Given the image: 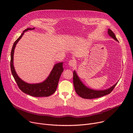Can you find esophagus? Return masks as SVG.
Listing matches in <instances>:
<instances>
[{"label": "esophagus", "mask_w": 133, "mask_h": 133, "mask_svg": "<svg viewBox=\"0 0 133 133\" xmlns=\"http://www.w3.org/2000/svg\"><path fill=\"white\" fill-rule=\"evenodd\" d=\"M68 64H69V65L70 67H74L75 66V65H76V63H75V61L74 60H70L69 61Z\"/></svg>", "instance_id": "obj_1"}]
</instances>
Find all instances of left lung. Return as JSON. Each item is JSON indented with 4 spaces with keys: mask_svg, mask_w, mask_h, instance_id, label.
Here are the masks:
<instances>
[{
    "mask_svg": "<svg viewBox=\"0 0 133 133\" xmlns=\"http://www.w3.org/2000/svg\"><path fill=\"white\" fill-rule=\"evenodd\" d=\"M108 34L110 36L113 38L116 41L118 42V40L116 37V35L114 32L110 29H108ZM73 83L75 88V90L76 94L81 97L85 99H94L99 98V97L105 96L109 94L113 90L114 87L117 84V82L114 85L105 90H94L90 89V88L85 86L81 79L79 78V77L77 75L76 72H73Z\"/></svg>",
    "mask_w": 133,
    "mask_h": 133,
    "instance_id": "obj_1",
    "label": "left lung"
}]
</instances>
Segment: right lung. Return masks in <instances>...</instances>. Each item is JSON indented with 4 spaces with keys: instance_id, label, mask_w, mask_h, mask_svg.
<instances>
[{
    "instance_id": "add662e5",
    "label": "right lung",
    "mask_w": 133,
    "mask_h": 133,
    "mask_svg": "<svg viewBox=\"0 0 133 133\" xmlns=\"http://www.w3.org/2000/svg\"><path fill=\"white\" fill-rule=\"evenodd\" d=\"M33 28L25 29L21 36L14 43L11 53V69L13 76L14 78L19 89L24 93L33 97H48L54 94L57 89L60 77L63 72V63H57L53 67L48 77L43 82L38 83H28L21 79L16 74L13 65L14 52L16 45L23 36L24 32L28 30H34Z\"/></svg>"
}]
</instances>
